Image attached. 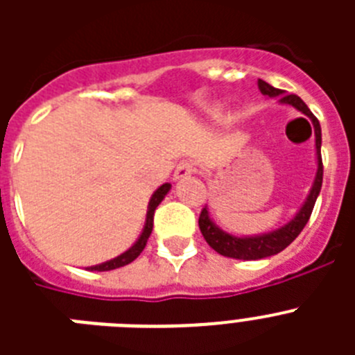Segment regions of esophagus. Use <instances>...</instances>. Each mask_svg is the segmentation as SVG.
I'll use <instances>...</instances> for the list:
<instances>
[{
	"instance_id": "1",
	"label": "esophagus",
	"mask_w": 355,
	"mask_h": 355,
	"mask_svg": "<svg viewBox=\"0 0 355 355\" xmlns=\"http://www.w3.org/2000/svg\"><path fill=\"white\" fill-rule=\"evenodd\" d=\"M192 174H196V165L192 162H181L174 171V180H187Z\"/></svg>"
}]
</instances>
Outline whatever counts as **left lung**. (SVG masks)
Returning <instances> with one entry per match:
<instances>
[{"label": "left lung", "mask_w": 355, "mask_h": 355, "mask_svg": "<svg viewBox=\"0 0 355 355\" xmlns=\"http://www.w3.org/2000/svg\"><path fill=\"white\" fill-rule=\"evenodd\" d=\"M258 87L259 90H261L263 96L279 97V101L283 103V105L293 106V108H297L299 112H302L306 117L311 119L313 131H315L316 163H318V168H316V175L315 181H313L311 190L307 193L306 200H304V205L300 206L299 211H297V215H295L288 224H284L283 227L274 229L270 233L254 234V236H234V234L222 231V229L211 220L208 208H206V206L202 208V211H200L199 215V227L202 236H205V240L208 241V245L211 247L213 250H216L218 254L225 256V258L245 259V261L270 258L274 254H279L281 250L286 249L291 241L299 236L300 231L304 229V225L309 220V216H311L316 197H318L320 188H322V180H324V165H322V153H320V149H322V130H320L318 119L311 114V110L307 108V105L299 96H295V94H284L283 90L275 89V87H272V85H268L263 80H258Z\"/></svg>", "instance_id": "left-lung-1"}]
</instances>
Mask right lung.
Instances as JSON below:
<instances>
[{
  "label": "right lung",
  "instance_id": "1",
  "mask_svg": "<svg viewBox=\"0 0 355 355\" xmlns=\"http://www.w3.org/2000/svg\"><path fill=\"white\" fill-rule=\"evenodd\" d=\"M168 190H171V183H165V184H162V187H159L158 190H156V192L153 193V196H150L149 206H147L146 225H144L142 234H140V236H139V240L135 241L133 245H131L130 249L126 250V252H122L121 256H117V258H114V259H110V261L101 263V265L89 266V270H92V272L115 270V268H121V266H124V265H130L131 261H135V259L139 258L140 252H142L144 247H146L147 240H149L150 233H153V220H155L156 208H158L159 202H162V200L165 199V196H167V193H168Z\"/></svg>",
  "mask_w": 355,
  "mask_h": 355
}]
</instances>
